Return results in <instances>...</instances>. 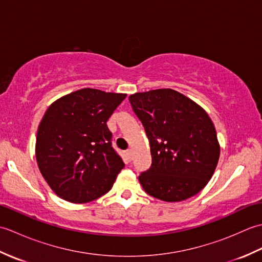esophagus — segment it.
<instances>
[{
	"instance_id": "obj_1",
	"label": "esophagus",
	"mask_w": 262,
	"mask_h": 262,
	"mask_svg": "<svg viewBox=\"0 0 262 262\" xmlns=\"http://www.w3.org/2000/svg\"><path fill=\"white\" fill-rule=\"evenodd\" d=\"M126 158L128 159V161H132V159H133L132 149H127V151H126Z\"/></svg>"
}]
</instances>
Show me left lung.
<instances>
[{
	"mask_svg": "<svg viewBox=\"0 0 262 262\" xmlns=\"http://www.w3.org/2000/svg\"><path fill=\"white\" fill-rule=\"evenodd\" d=\"M151 147L152 164L138 177L149 196L181 202L207 185L220 159L213 121L192 100L172 89L129 96Z\"/></svg>",
	"mask_w": 262,
	"mask_h": 262,
	"instance_id": "left-lung-1",
	"label": "left lung"
}]
</instances>
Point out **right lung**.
<instances>
[{"label":"right lung","mask_w":262,"mask_h":262,"mask_svg":"<svg viewBox=\"0 0 262 262\" xmlns=\"http://www.w3.org/2000/svg\"><path fill=\"white\" fill-rule=\"evenodd\" d=\"M125 98L85 88L49 105L38 127L36 159L58 197L89 203L113 187L125 164L111 146L107 121Z\"/></svg>","instance_id":"right-lung-1"}]
</instances>
